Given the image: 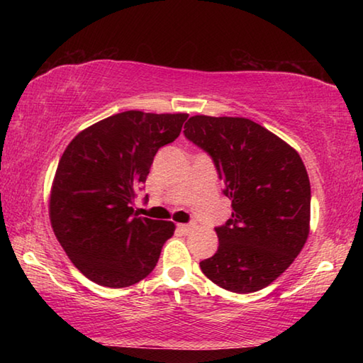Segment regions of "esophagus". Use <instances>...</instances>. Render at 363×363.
I'll use <instances>...</instances> for the list:
<instances>
[{"mask_svg":"<svg viewBox=\"0 0 363 363\" xmlns=\"http://www.w3.org/2000/svg\"><path fill=\"white\" fill-rule=\"evenodd\" d=\"M177 230H179L181 233H184V235H186V233H189L190 230H194V225H189V224H177Z\"/></svg>","mask_w":363,"mask_h":363,"instance_id":"esophagus-1","label":"esophagus"}]
</instances>
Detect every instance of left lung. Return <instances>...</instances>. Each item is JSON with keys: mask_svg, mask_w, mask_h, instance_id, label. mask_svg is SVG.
Segmentation results:
<instances>
[{"mask_svg": "<svg viewBox=\"0 0 363 363\" xmlns=\"http://www.w3.org/2000/svg\"><path fill=\"white\" fill-rule=\"evenodd\" d=\"M189 140L213 158L232 218L216 227L219 247L200 262L233 293L262 290L296 259L311 230V182L299 153L242 116H190Z\"/></svg>", "mask_w": 363, "mask_h": 363, "instance_id": "8db88e82", "label": "left lung"}]
</instances>
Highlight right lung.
I'll return each instance as SVG.
<instances>
[{"label": "right lung", "instance_id": "1", "mask_svg": "<svg viewBox=\"0 0 363 363\" xmlns=\"http://www.w3.org/2000/svg\"><path fill=\"white\" fill-rule=\"evenodd\" d=\"M187 113L128 110L79 131L59 160L49 219L79 272L97 285L125 288L155 269L171 220L138 218L136 190L160 147L179 136Z\"/></svg>", "mask_w": 363, "mask_h": 363}]
</instances>
